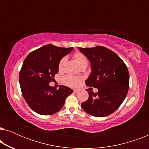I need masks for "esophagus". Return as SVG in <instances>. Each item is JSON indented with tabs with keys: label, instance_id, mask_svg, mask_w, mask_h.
<instances>
[{
	"label": "esophagus",
	"instance_id": "1",
	"mask_svg": "<svg viewBox=\"0 0 149 149\" xmlns=\"http://www.w3.org/2000/svg\"><path fill=\"white\" fill-rule=\"evenodd\" d=\"M73 91H74V93H77L79 92V89H74Z\"/></svg>",
	"mask_w": 149,
	"mask_h": 149
}]
</instances>
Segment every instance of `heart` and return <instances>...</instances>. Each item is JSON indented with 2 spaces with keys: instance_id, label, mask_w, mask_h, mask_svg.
Segmentation results:
<instances>
[{
  "instance_id": "1",
  "label": "heart",
  "mask_w": 149,
  "mask_h": 149,
  "mask_svg": "<svg viewBox=\"0 0 149 149\" xmlns=\"http://www.w3.org/2000/svg\"><path fill=\"white\" fill-rule=\"evenodd\" d=\"M72 58L74 60L76 61L77 64H78L81 67L83 66H87V59L86 56H85L83 53L77 52H75L73 54ZM66 64V58H62L61 59L60 62L58 64V70L60 72H62L64 71L65 68V66ZM82 81V78L81 77H73V76H66L63 78V83L65 85H68L69 87H78Z\"/></svg>"
}]
</instances>
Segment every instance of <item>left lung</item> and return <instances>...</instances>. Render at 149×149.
Listing matches in <instances>:
<instances>
[{"instance_id": "8db88e82", "label": "left lung", "mask_w": 149, "mask_h": 149, "mask_svg": "<svg viewBox=\"0 0 149 149\" xmlns=\"http://www.w3.org/2000/svg\"><path fill=\"white\" fill-rule=\"evenodd\" d=\"M79 49L91 64V72L85 83L98 89L97 93L87 89L89 98L81 107L94 117H107L121 106L127 95L130 83L127 67L115 52L104 47Z\"/></svg>"}]
</instances>
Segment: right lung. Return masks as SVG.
<instances>
[{"label":"right lung","instance_id":"right-lung-1","mask_svg":"<svg viewBox=\"0 0 149 149\" xmlns=\"http://www.w3.org/2000/svg\"><path fill=\"white\" fill-rule=\"evenodd\" d=\"M73 47L64 48L47 45L30 53L19 72L22 95L30 109L42 115L58 113L72 89L60 85L58 89L49 86L58 72V64Z\"/></svg>","mask_w":149,"mask_h":149}]
</instances>
